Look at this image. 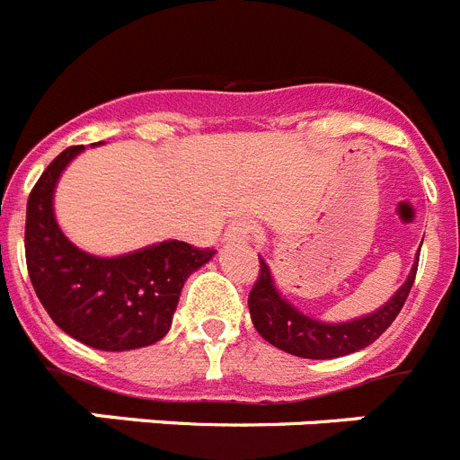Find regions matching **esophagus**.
I'll return each mask as SVG.
<instances>
[{
  "mask_svg": "<svg viewBox=\"0 0 460 460\" xmlns=\"http://www.w3.org/2000/svg\"><path fill=\"white\" fill-rule=\"evenodd\" d=\"M253 239V226L249 221H233L226 230V242L227 243H249Z\"/></svg>",
  "mask_w": 460,
  "mask_h": 460,
  "instance_id": "34e87169",
  "label": "esophagus"
}]
</instances>
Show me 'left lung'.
<instances>
[{"mask_svg": "<svg viewBox=\"0 0 460 460\" xmlns=\"http://www.w3.org/2000/svg\"><path fill=\"white\" fill-rule=\"evenodd\" d=\"M417 265H420V255L414 258L403 286L380 308L345 323H324L288 302L276 286L270 265L260 258L258 283L249 295L251 320L267 343L288 355L304 357V359H336V357L352 355L371 345L396 320L414 283Z\"/></svg>", "mask_w": 460, "mask_h": 460, "instance_id": "obj_1", "label": "left lung"}]
</instances>
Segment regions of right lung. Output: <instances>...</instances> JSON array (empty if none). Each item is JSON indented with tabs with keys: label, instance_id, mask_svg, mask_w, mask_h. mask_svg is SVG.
I'll return each instance as SVG.
<instances>
[{
	"label": "right lung",
	"instance_id": "obj_1",
	"mask_svg": "<svg viewBox=\"0 0 460 460\" xmlns=\"http://www.w3.org/2000/svg\"><path fill=\"white\" fill-rule=\"evenodd\" d=\"M84 149H64L27 200L24 253L31 286L57 327L80 343L105 352L147 348L168 334L186 279L217 251H198L180 239L110 258L78 249L57 223L55 190Z\"/></svg>",
	"mask_w": 460,
	"mask_h": 460
}]
</instances>
